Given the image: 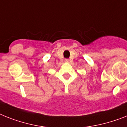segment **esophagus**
Segmentation results:
<instances>
[{"label": "esophagus", "mask_w": 127, "mask_h": 127, "mask_svg": "<svg viewBox=\"0 0 127 127\" xmlns=\"http://www.w3.org/2000/svg\"><path fill=\"white\" fill-rule=\"evenodd\" d=\"M69 59L65 60V62H69Z\"/></svg>", "instance_id": "esophagus-1"}]
</instances>
